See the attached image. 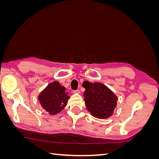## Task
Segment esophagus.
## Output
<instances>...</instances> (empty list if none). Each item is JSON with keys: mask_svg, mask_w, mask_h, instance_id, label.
<instances>
[{"mask_svg": "<svg viewBox=\"0 0 159 159\" xmlns=\"http://www.w3.org/2000/svg\"><path fill=\"white\" fill-rule=\"evenodd\" d=\"M73 93H75V94H79V93H80V90H78V89L74 90V91H73Z\"/></svg>", "mask_w": 159, "mask_h": 159, "instance_id": "34e87169", "label": "esophagus"}]
</instances>
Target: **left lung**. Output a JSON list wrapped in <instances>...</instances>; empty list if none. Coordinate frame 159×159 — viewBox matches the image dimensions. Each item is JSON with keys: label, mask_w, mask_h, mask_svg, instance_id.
<instances>
[{"label": "left lung", "mask_w": 159, "mask_h": 159, "mask_svg": "<svg viewBox=\"0 0 159 159\" xmlns=\"http://www.w3.org/2000/svg\"><path fill=\"white\" fill-rule=\"evenodd\" d=\"M86 108L92 116L98 119H107L113 113L117 107V97L105 84L91 83L85 81L82 84Z\"/></svg>", "instance_id": "obj_1"}]
</instances>
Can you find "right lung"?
I'll return each mask as SVG.
<instances>
[{
  "mask_svg": "<svg viewBox=\"0 0 159 159\" xmlns=\"http://www.w3.org/2000/svg\"><path fill=\"white\" fill-rule=\"evenodd\" d=\"M70 98L65 87L56 81L50 83L38 95L42 107L50 115L61 112L66 107Z\"/></svg>",
  "mask_w": 159,
  "mask_h": 159,
  "instance_id": "1",
  "label": "right lung"
}]
</instances>
